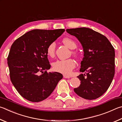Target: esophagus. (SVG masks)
<instances>
[{"mask_svg":"<svg viewBox=\"0 0 122 122\" xmlns=\"http://www.w3.org/2000/svg\"><path fill=\"white\" fill-rule=\"evenodd\" d=\"M63 76L64 78H70V76H67V75H66V74H64Z\"/></svg>","mask_w":122,"mask_h":122,"instance_id":"obj_1","label":"esophagus"}]
</instances>
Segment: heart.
<instances>
[{"label": "heart", "mask_w": 122, "mask_h": 122, "mask_svg": "<svg viewBox=\"0 0 122 122\" xmlns=\"http://www.w3.org/2000/svg\"><path fill=\"white\" fill-rule=\"evenodd\" d=\"M62 42L66 46L70 49L76 48V42L71 38L65 37L63 38ZM56 44L55 42H52L49 45L46 49V53L49 56L52 57L55 53ZM74 56L76 57L78 53L76 52H72ZM75 67V63L71 59L66 60H58L52 63V69L55 71L59 72L63 74H69Z\"/></svg>", "instance_id": "obj_1"}]
</instances>
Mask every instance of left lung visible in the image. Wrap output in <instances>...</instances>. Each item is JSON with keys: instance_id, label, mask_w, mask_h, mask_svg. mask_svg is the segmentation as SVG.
Returning <instances> with one entry per match:
<instances>
[{"instance_id": "1", "label": "left lung", "mask_w": 122, "mask_h": 122, "mask_svg": "<svg viewBox=\"0 0 122 122\" xmlns=\"http://www.w3.org/2000/svg\"><path fill=\"white\" fill-rule=\"evenodd\" d=\"M78 38L84 50L78 78L81 84L74 91L87 100H94L107 91L115 74V50L106 36L88 28L67 29Z\"/></svg>"}]
</instances>
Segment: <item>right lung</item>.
<instances>
[{"label":"right lung","mask_w":122,"mask_h":122,"mask_svg":"<svg viewBox=\"0 0 122 122\" xmlns=\"http://www.w3.org/2000/svg\"><path fill=\"white\" fill-rule=\"evenodd\" d=\"M64 29H34L25 33L12 44L7 57L10 79L18 93L29 101L46 99L63 75L49 72L47 47L57 39Z\"/></svg>","instance_id":"right-lung-1"}]
</instances>
